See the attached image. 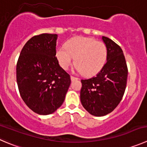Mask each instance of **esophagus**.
Instances as JSON below:
<instances>
[{"mask_svg":"<svg viewBox=\"0 0 147 147\" xmlns=\"http://www.w3.org/2000/svg\"><path fill=\"white\" fill-rule=\"evenodd\" d=\"M70 78H71V80H72V81H74V80H78V78H75V77L72 76V75H71Z\"/></svg>","mask_w":147,"mask_h":147,"instance_id":"esophagus-1","label":"esophagus"}]
</instances>
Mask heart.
<instances>
[{"instance_id": "1", "label": "heart", "mask_w": 147, "mask_h": 147, "mask_svg": "<svg viewBox=\"0 0 147 147\" xmlns=\"http://www.w3.org/2000/svg\"><path fill=\"white\" fill-rule=\"evenodd\" d=\"M56 57L64 69H67L75 59L77 70L89 77L103 67L108 57V49L103 42L93 38L76 36L68 40L65 47L58 48Z\"/></svg>"}]
</instances>
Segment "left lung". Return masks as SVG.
I'll return each instance as SVG.
<instances>
[{"instance_id": "left-lung-1", "label": "left lung", "mask_w": 147, "mask_h": 147, "mask_svg": "<svg viewBox=\"0 0 147 147\" xmlns=\"http://www.w3.org/2000/svg\"><path fill=\"white\" fill-rule=\"evenodd\" d=\"M107 62L96 76L81 80L80 101L91 115L103 116L112 112L122 100L126 87L128 67L121 48L105 36Z\"/></svg>"}]
</instances>
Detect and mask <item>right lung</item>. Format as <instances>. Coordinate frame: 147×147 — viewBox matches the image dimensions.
<instances>
[{
	"label": "right lung",
	"mask_w": 147,
	"mask_h": 147,
	"mask_svg": "<svg viewBox=\"0 0 147 147\" xmlns=\"http://www.w3.org/2000/svg\"><path fill=\"white\" fill-rule=\"evenodd\" d=\"M57 34L33 36L24 46L16 65L18 90L27 106L40 115L54 113L63 103L70 76L56 57Z\"/></svg>",
	"instance_id": "obj_1"
}]
</instances>
